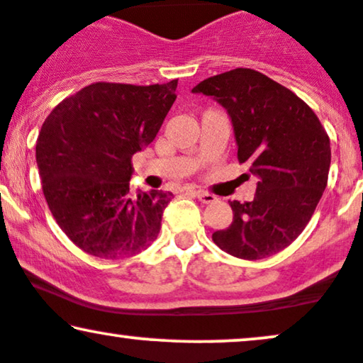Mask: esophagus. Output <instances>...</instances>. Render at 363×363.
Wrapping results in <instances>:
<instances>
[{
  "label": "esophagus",
  "instance_id": "obj_1",
  "mask_svg": "<svg viewBox=\"0 0 363 363\" xmlns=\"http://www.w3.org/2000/svg\"><path fill=\"white\" fill-rule=\"evenodd\" d=\"M195 196L200 200V202H203V203H212L213 200H216V195L208 194V191H205V190H196Z\"/></svg>",
  "mask_w": 363,
  "mask_h": 363
}]
</instances>
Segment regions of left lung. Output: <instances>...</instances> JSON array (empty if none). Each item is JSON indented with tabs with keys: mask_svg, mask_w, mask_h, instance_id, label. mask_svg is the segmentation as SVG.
<instances>
[{
	"mask_svg": "<svg viewBox=\"0 0 363 363\" xmlns=\"http://www.w3.org/2000/svg\"><path fill=\"white\" fill-rule=\"evenodd\" d=\"M194 94L213 97L234 126L239 163L259 178L252 202H230L234 218L212 234L230 256L269 257L305 230L326 189L330 138L311 107L252 69L202 80Z\"/></svg>",
	"mask_w": 363,
	"mask_h": 363,
	"instance_id": "8db88e82",
	"label": "left lung"
}]
</instances>
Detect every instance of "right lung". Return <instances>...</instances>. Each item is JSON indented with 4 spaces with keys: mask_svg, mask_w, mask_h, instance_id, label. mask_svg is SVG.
Segmentation results:
<instances>
[{
    "mask_svg": "<svg viewBox=\"0 0 363 363\" xmlns=\"http://www.w3.org/2000/svg\"><path fill=\"white\" fill-rule=\"evenodd\" d=\"M178 80L153 86L96 82L45 119L37 164L48 208L72 242L101 259L141 252L158 237L172 191L131 195L134 153L158 134Z\"/></svg>",
    "mask_w": 363,
    "mask_h": 363,
    "instance_id": "right-lung-1",
    "label": "right lung"
}]
</instances>
